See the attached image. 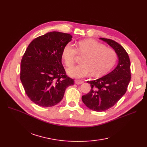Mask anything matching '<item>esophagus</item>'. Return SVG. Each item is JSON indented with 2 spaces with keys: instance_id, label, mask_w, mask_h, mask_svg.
<instances>
[{
  "instance_id": "34e87169",
  "label": "esophagus",
  "mask_w": 147,
  "mask_h": 147,
  "mask_svg": "<svg viewBox=\"0 0 147 147\" xmlns=\"http://www.w3.org/2000/svg\"><path fill=\"white\" fill-rule=\"evenodd\" d=\"M84 82L83 81L81 80H75V83L76 84H82Z\"/></svg>"
}]
</instances>
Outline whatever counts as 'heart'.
<instances>
[{
	"label": "heart",
	"mask_w": 147,
	"mask_h": 147,
	"mask_svg": "<svg viewBox=\"0 0 147 147\" xmlns=\"http://www.w3.org/2000/svg\"><path fill=\"white\" fill-rule=\"evenodd\" d=\"M76 48L71 44H66L62 50V58L66 66L74 65L77 51L84 55L81 65L67 70V74L73 78H83L91 73L93 76H99L107 72L117 60L116 53L111 48L93 39L79 41Z\"/></svg>",
	"instance_id": "1"
}]
</instances>
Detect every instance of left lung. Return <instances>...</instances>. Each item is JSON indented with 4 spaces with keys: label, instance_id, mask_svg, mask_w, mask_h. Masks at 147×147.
<instances>
[{
    "label": "left lung",
    "instance_id": "8db88e82",
    "mask_svg": "<svg viewBox=\"0 0 147 147\" xmlns=\"http://www.w3.org/2000/svg\"><path fill=\"white\" fill-rule=\"evenodd\" d=\"M116 53L118 61L111 72L95 80L87 81L90 92L82 96V100L89 109L97 112L106 111L113 107L126 92L131 79L130 59L124 48L117 42L103 38Z\"/></svg>",
    "mask_w": 147,
    "mask_h": 147
}]
</instances>
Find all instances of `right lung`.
Returning a JSON list of instances; mask_svg holds the SVG:
<instances>
[{"instance_id": "add662e5", "label": "right lung", "mask_w": 147, "mask_h": 147, "mask_svg": "<svg viewBox=\"0 0 147 147\" xmlns=\"http://www.w3.org/2000/svg\"><path fill=\"white\" fill-rule=\"evenodd\" d=\"M72 35L48 32L33 39L21 61L20 80L30 99L42 107H51L63 98L66 88L74 84L66 75L62 50Z\"/></svg>"}]
</instances>
